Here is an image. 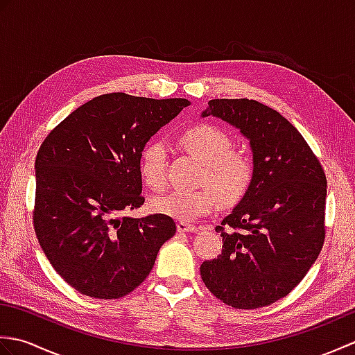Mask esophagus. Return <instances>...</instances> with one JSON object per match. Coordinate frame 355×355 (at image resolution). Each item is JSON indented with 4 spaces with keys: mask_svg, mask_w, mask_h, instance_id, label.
I'll use <instances>...</instances> for the list:
<instances>
[{
    "mask_svg": "<svg viewBox=\"0 0 355 355\" xmlns=\"http://www.w3.org/2000/svg\"><path fill=\"white\" fill-rule=\"evenodd\" d=\"M177 229H178L180 233H184V232L195 233V232H198V229L195 227V225H192V224H189V223H184V221H180V223L177 224Z\"/></svg>",
    "mask_w": 355,
    "mask_h": 355,
    "instance_id": "obj_1",
    "label": "esophagus"
}]
</instances>
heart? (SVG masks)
I'll return each instance as SVG.
<instances>
[{
	"mask_svg": "<svg viewBox=\"0 0 355 355\" xmlns=\"http://www.w3.org/2000/svg\"><path fill=\"white\" fill-rule=\"evenodd\" d=\"M187 153L205 163L201 183L210 187L198 191H172L150 202L154 212L180 221H195L218 206L235 205L247 193L253 180V162L245 153L232 150L230 135L214 125H197L182 134ZM169 148L163 140H150L141 149L140 173L153 189L166 186Z\"/></svg>",
	"mask_w": 355,
	"mask_h": 355,
	"instance_id": "b5f03b06",
	"label": "heart"
}]
</instances>
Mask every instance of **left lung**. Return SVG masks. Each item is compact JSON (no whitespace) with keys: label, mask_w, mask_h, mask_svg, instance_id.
<instances>
[{"label":"left lung","mask_w":355,"mask_h":355,"mask_svg":"<svg viewBox=\"0 0 355 355\" xmlns=\"http://www.w3.org/2000/svg\"><path fill=\"white\" fill-rule=\"evenodd\" d=\"M235 126L250 143L253 180L215 230L223 252L200 267L225 305L253 310L285 297L318 259L325 239L327 177L296 128L248 99H214L201 112Z\"/></svg>","instance_id":"left-lung-1"}]
</instances>
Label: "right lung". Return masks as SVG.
<instances>
[{"instance_id":"right-lung-1","label":"right lung","mask_w":355,"mask_h":355,"mask_svg":"<svg viewBox=\"0 0 355 355\" xmlns=\"http://www.w3.org/2000/svg\"><path fill=\"white\" fill-rule=\"evenodd\" d=\"M191 102L110 93L74 110L37 150L33 224L56 273L94 299H119L145 281L172 218L139 209L140 154Z\"/></svg>"}]
</instances>
